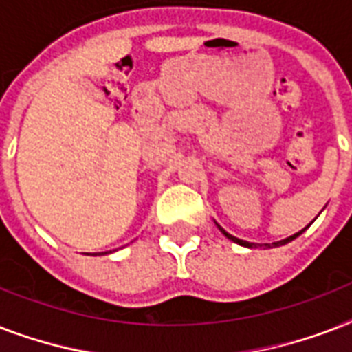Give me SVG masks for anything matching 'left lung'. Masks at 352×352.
<instances>
[{"mask_svg": "<svg viewBox=\"0 0 352 352\" xmlns=\"http://www.w3.org/2000/svg\"><path fill=\"white\" fill-rule=\"evenodd\" d=\"M215 225H217V223H215ZM217 228H219V230H221V234L225 235V237H228V239H230V241H234V243H237V245H241V246H246V248H257V246H263V248H272V246H281V245H287V243H290V241H294L296 237H298V235H301V234H303V232H305L307 228H309V226H305V228H303V230H300V232H298V234L290 235V237H287V239L276 241V243H272V245H270V243H265V245H257V243H248V241H243V239H239V237H235V235L228 234V232H226L225 228H223V226H219V225H217Z\"/></svg>", "mask_w": 352, "mask_h": 352, "instance_id": "1", "label": "left lung"}]
</instances>
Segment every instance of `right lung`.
<instances>
[{
	"instance_id": "add662e5",
	"label": "right lung",
	"mask_w": 352,
	"mask_h": 352,
	"mask_svg": "<svg viewBox=\"0 0 352 352\" xmlns=\"http://www.w3.org/2000/svg\"><path fill=\"white\" fill-rule=\"evenodd\" d=\"M102 254H111V250H109V252H102ZM87 256H98V254H87Z\"/></svg>"
}]
</instances>
